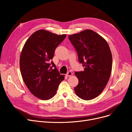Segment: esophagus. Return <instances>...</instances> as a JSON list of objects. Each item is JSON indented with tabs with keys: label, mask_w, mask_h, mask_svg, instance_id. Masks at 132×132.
<instances>
[{
	"label": "esophagus",
	"mask_w": 132,
	"mask_h": 132,
	"mask_svg": "<svg viewBox=\"0 0 132 132\" xmlns=\"http://www.w3.org/2000/svg\"><path fill=\"white\" fill-rule=\"evenodd\" d=\"M72 75H73L72 72H70H70H67V73L66 74V75L67 76V77H72Z\"/></svg>",
	"instance_id": "34e87169"
}]
</instances>
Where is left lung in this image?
I'll use <instances>...</instances> for the list:
<instances>
[{
  "label": "left lung",
  "instance_id": "left-lung-1",
  "mask_svg": "<svg viewBox=\"0 0 132 132\" xmlns=\"http://www.w3.org/2000/svg\"><path fill=\"white\" fill-rule=\"evenodd\" d=\"M68 38L77 50L84 71L75 72L79 84L74 91L80 98L91 100L99 96L109 80L112 56L106 40L90 29L70 35Z\"/></svg>",
  "mask_w": 132,
  "mask_h": 132
}]
</instances>
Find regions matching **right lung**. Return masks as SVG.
<instances>
[{"label": "right lung", "mask_w": 132, "mask_h": 132, "mask_svg": "<svg viewBox=\"0 0 132 132\" xmlns=\"http://www.w3.org/2000/svg\"><path fill=\"white\" fill-rule=\"evenodd\" d=\"M66 36L44 29L34 32L22 48L20 68L23 80L30 93L42 100H50L56 94L65 75H60L53 61L55 48ZM55 68L53 69L52 67Z\"/></svg>", "instance_id": "1"}]
</instances>
